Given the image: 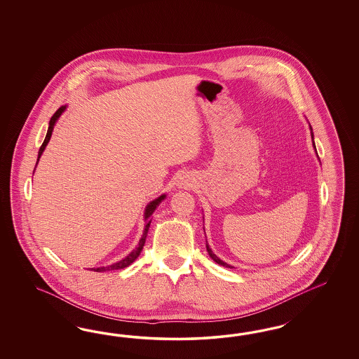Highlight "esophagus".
<instances>
[{
  "label": "esophagus",
  "mask_w": 359,
  "mask_h": 359,
  "mask_svg": "<svg viewBox=\"0 0 359 359\" xmlns=\"http://www.w3.org/2000/svg\"><path fill=\"white\" fill-rule=\"evenodd\" d=\"M177 185H179L180 188H189L192 184H191V180H189L188 176H183V177H180V180L177 182Z\"/></svg>",
  "instance_id": "34e87169"
}]
</instances>
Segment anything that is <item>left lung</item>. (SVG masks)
I'll return each mask as SVG.
<instances>
[{
  "label": "left lung",
  "instance_id": "1",
  "mask_svg": "<svg viewBox=\"0 0 359 359\" xmlns=\"http://www.w3.org/2000/svg\"><path fill=\"white\" fill-rule=\"evenodd\" d=\"M311 130H312V128H311ZM312 140H313V133H312ZM313 147H315V149H316L315 142H313ZM207 250H208V254H209V257H210V258H212V259H213V261L216 262V263H218V264H221V266H224V267H226V269H234V267H233V266H230V264H228V263H226V262L221 261V259H219V258H218L217 255H216V254H215V252H213V251H212V249H210V248H209V245H208V243H207Z\"/></svg>",
  "mask_w": 359,
  "mask_h": 359
}]
</instances>
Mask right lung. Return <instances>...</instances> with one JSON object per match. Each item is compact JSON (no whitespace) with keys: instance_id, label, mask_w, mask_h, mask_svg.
Wrapping results in <instances>:
<instances>
[{"instance_id":"obj_1","label":"right lung","mask_w":359,"mask_h":359,"mask_svg":"<svg viewBox=\"0 0 359 359\" xmlns=\"http://www.w3.org/2000/svg\"><path fill=\"white\" fill-rule=\"evenodd\" d=\"M65 110V107H62V108L57 109V110L55 111L54 116L51 117V120H50V125H48V130H47V134H46V138H44L43 143H42V146H41V149H39V152H38V161H39V158H41L42 152L44 151V149H46L47 143L50 142V138H51V134H53V130H54V126L55 123H56V121H57V118L62 116V113H63ZM38 161H36V164H38ZM164 198H165V195L159 196L158 198H155V200L151 201V203L146 207V209H144V222H146V226H144V230H143V234H142V238L140 239L138 246H137L134 250L131 251L130 254H129L126 258H123L122 261L117 262V263H113V264L107 266V267L92 269V271L104 272L111 271V270H121V269H125V267L130 266L131 263L140 257L142 249H143V246H144V242H146L147 231H149L150 224H151L152 213H154V210L156 209V207L163 201Z\"/></svg>"}]
</instances>
